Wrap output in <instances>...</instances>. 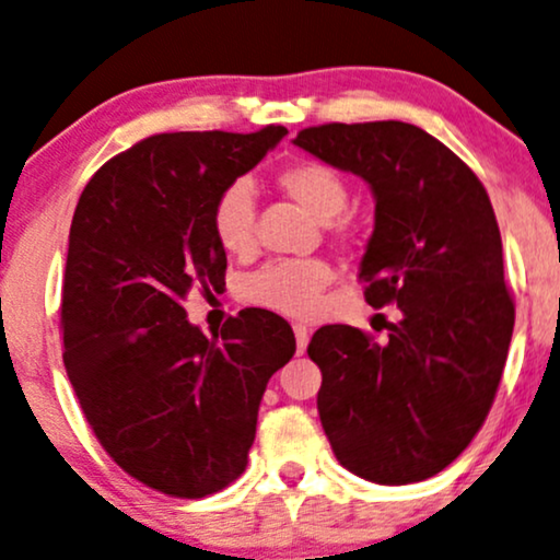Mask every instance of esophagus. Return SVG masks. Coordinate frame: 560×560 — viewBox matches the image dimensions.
Here are the masks:
<instances>
[{"instance_id": "34e87169", "label": "esophagus", "mask_w": 560, "mask_h": 560, "mask_svg": "<svg viewBox=\"0 0 560 560\" xmlns=\"http://www.w3.org/2000/svg\"><path fill=\"white\" fill-rule=\"evenodd\" d=\"M292 328H294V338H296V351L304 353V349H307V341H310V330H307V325L294 323Z\"/></svg>"}]
</instances>
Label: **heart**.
I'll return each instance as SVG.
<instances>
[{
    "label": "heart",
    "instance_id": "b5f03b06",
    "mask_svg": "<svg viewBox=\"0 0 560 560\" xmlns=\"http://www.w3.org/2000/svg\"><path fill=\"white\" fill-rule=\"evenodd\" d=\"M276 186L320 222L338 217L349 201L341 175L320 160H294L276 173ZM211 232L228 256L245 258L256 250V194L250 183L235 180L211 207ZM325 260H271L245 279V300L284 315H310L330 284Z\"/></svg>",
    "mask_w": 560,
    "mask_h": 560
}]
</instances>
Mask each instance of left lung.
Masks as SVG:
<instances>
[{"instance_id": "1", "label": "left lung", "mask_w": 560, "mask_h": 560, "mask_svg": "<svg viewBox=\"0 0 560 560\" xmlns=\"http://www.w3.org/2000/svg\"><path fill=\"white\" fill-rule=\"evenodd\" d=\"M294 144L370 183L374 232L359 279L372 307L398 304L402 315L385 346L351 325L313 336L325 436L338 463L372 483L427 480L483 427L512 341L491 198L455 152L413 124L310 126Z\"/></svg>"}]
</instances>
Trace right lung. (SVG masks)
I'll list each match as a JSON object with an SVG mask.
<instances>
[{"instance_id": "1", "label": "right lung", "mask_w": 560, "mask_h": 560, "mask_svg": "<svg viewBox=\"0 0 560 560\" xmlns=\"http://www.w3.org/2000/svg\"><path fill=\"white\" fill-rule=\"evenodd\" d=\"M284 133H154L105 162L74 209L63 366L103 450L167 497H209L245 470L268 380L296 351L268 310H243L214 338L183 310L188 289L228 271L217 196Z\"/></svg>"}]
</instances>
